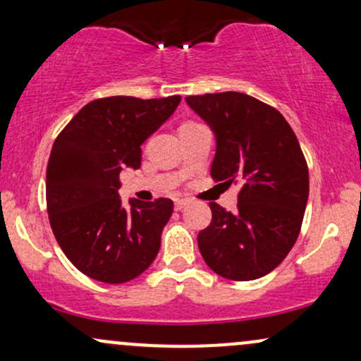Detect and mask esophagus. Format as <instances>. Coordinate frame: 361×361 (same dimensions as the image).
Segmentation results:
<instances>
[{
	"instance_id": "1",
	"label": "esophagus",
	"mask_w": 361,
	"mask_h": 361,
	"mask_svg": "<svg viewBox=\"0 0 361 361\" xmlns=\"http://www.w3.org/2000/svg\"><path fill=\"white\" fill-rule=\"evenodd\" d=\"M186 205H188V200H186V198H176V200H175V209L176 210L185 209Z\"/></svg>"
}]
</instances>
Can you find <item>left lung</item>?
<instances>
[{
    "label": "left lung",
    "mask_w": 361,
    "mask_h": 361,
    "mask_svg": "<svg viewBox=\"0 0 361 361\" xmlns=\"http://www.w3.org/2000/svg\"><path fill=\"white\" fill-rule=\"evenodd\" d=\"M212 128L210 175L239 183L238 212L212 202V222L198 233L209 268L224 279L256 280L275 270L299 238L309 198V169L279 110L238 91L186 97Z\"/></svg>",
    "instance_id": "1"
}]
</instances>
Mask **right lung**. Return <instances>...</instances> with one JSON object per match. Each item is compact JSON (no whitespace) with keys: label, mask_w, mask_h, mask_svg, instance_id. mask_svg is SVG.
<instances>
[{"label":"right lung","mask_w":361,"mask_h":361,"mask_svg":"<svg viewBox=\"0 0 361 361\" xmlns=\"http://www.w3.org/2000/svg\"><path fill=\"white\" fill-rule=\"evenodd\" d=\"M181 97L100 98L85 105L57 135L47 164L52 233L74 267L103 283H126L146 271L173 214L169 198L120 200V171L140 168L142 146Z\"/></svg>","instance_id":"right-lung-1"}]
</instances>
